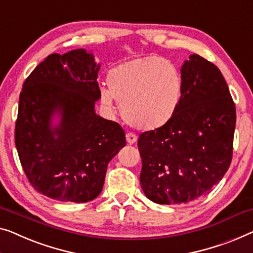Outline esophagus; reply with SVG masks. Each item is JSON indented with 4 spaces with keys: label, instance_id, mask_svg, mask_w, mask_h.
<instances>
[{
    "label": "esophagus",
    "instance_id": "esophagus-1",
    "mask_svg": "<svg viewBox=\"0 0 253 253\" xmlns=\"http://www.w3.org/2000/svg\"><path fill=\"white\" fill-rule=\"evenodd\" d=\"M126 141L128 144H134L137 142V136L133 133H127L126 134Z\"/></svg>",
    "mask_w": 253,
    "mask_h": 253
}]
</instances>
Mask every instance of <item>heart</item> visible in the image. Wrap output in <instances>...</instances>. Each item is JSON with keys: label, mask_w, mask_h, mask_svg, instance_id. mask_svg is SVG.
Masks as SVG:
<instances>
[{"label": "heart", "mask_w": 253, "mask_h": 253, "mask_svg": "<svg viewBox=\"0 0 253 253\" xmlns=\"http://www.w3.org/2000/svg\"><path fill=\"white\" fill-rule=\"evenodd\" d=\"M109 87L100 88L108 110L122 104L123 117L137 129L153 130L175 116L183 95V78L175 65L157 55L120 63L108 73Z\"/></svg>", "instance_id": "obj_1"}]
</instances>
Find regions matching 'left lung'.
<instances>
[{
    "label": "left lung",
    "mask_w": 253,
    "mask_h": 253,
    "mask_svg": "<svg viewBox=\"0 0 253 253\" xmlns=\"http://www.w3.org/2000/svg\"><path fill=\"white\" fill-rule=\"evenodd\" d=\"M183 95L165 126L139 135L146 198L179 205L209 193L232 161L236 112L220 70L198 54L180 68Z\"/></svg>",
    "instance_id": "left-lung-1"
}]
</instances>
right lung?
Instances as JSON below:
<instances>
[{
  "mask_svg": "<svg viewBox=\"0 0 253 253\" xmlns=\"http://www.w3.org/2000/svg\"><path fill=\"white\" fill-rule=\"evenodd\" d=\"M100 67L86 48L53 53L22 85L19 159L33 187L58 201L99 197L108 164L126 145L123 128L95 112Z\"/></svg>",
  "mask_w": 253,
  "mask_h": 253,
  "instance_id": "add662e5",
  "label": "right lung"
}]
</instances>
